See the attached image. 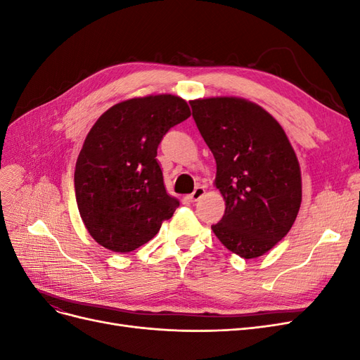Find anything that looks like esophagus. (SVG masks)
Masks as SVG:
<instances>
[{
    "label": "esophagus",
    "instance_id": "esophagus-1",
    "mask_svg": "<svg viewBox=\"0 0 360 360\" xmlns=\"http://www.w3.org/2000/svg\"><path fill=\"white\" fill-rule=\"evenodd\" d=\"M204 193H205V189H204L202 186H198V188H195V191L189 195L188 198H189L192 202H195V201H198L200 198H202Z\"/></svg>",
    "mask_w": 360,
    "mask_h": 360
}]
</instances>
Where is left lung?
<instances>
[{
	"instance_id": "8db88e82",
	"label": "left lung",
	"mask_w": 360,
	"mask_h": 360,
	"mask_svg": "<svg viewBox=\"0 0 360 360\" xmlns=\"http://www.w3.org/2000/svg\"><path fill=\"white\" fill-rule=\"evenodd\" d=\"M191 106L225 200V213L212 230L238 257L264 255L291 230L302 202L299 160L284 129L240 97L197 99Z\"/></svg>"
}]
</instances>
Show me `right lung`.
<instances>
[{
    "mask_svg": "<svg viewBox=\"0 0 360 360\" xmlns=\"http://www.w3.org/2000/svg\"><path fill=\"white\" fill-rule=\"evenodd\" d=\"M191 117L172 94L134 97L103 112L86 135L75 168V195L90 236L112 252L150 242L179 200L167 193L158 146Z\"/></svg>",
    "mask_w": 360,
    "mask_h": 360,
    "instance_id": "right-lung-1",
    "label": "right lung"
}]
</instances>
